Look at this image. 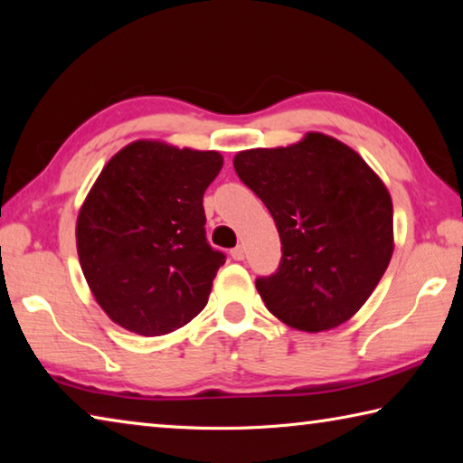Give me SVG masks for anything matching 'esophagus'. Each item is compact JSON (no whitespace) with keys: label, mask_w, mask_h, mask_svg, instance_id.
Returning a JSON list of instances; mask_svg holds the SVG:
<instances>
[{"label":"esophagus","mask_w":463,"mask_h":463,"mask_svg":"<svg viewBox=\"0 0 463 463\" xmlns=\"http://www.w3.org/2000/svg\"><path fill=\"white\" fill-rule=\"evenodd\" d=\"M231 257H232L234 261H242V260H245V247H242V245L234 247V249L231 250Z\"/></svg>","instance_id":"34e87169"}]
</instances>
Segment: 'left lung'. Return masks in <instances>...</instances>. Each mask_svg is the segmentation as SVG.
Listing matches in <instances>:
<instances>
[{"label":"left lung","instance_id":"obj_1","mask_svg":"<svg viewBox=\"0 0 463 463\" xmlns=\"http://www.w3.org/2000/svg\"><path fill=\"white\" fill-rule=\"evenodd\" d=\"M232 163L279 232V268L255 281L265 307L298 331L343 325L372 296L394 250L386 185L354 148L320 132L241 151Z\"/></svg>","mask_w":463,"mask_h":463}]
</instances>
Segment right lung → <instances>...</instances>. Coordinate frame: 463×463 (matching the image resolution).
Here are the masks:
<instances>
[{"label": "right lung", "instance_id": "obj_1", "mask_svg": "<svg viewBox=\"0 0 463 463\" xmlns=\"http://www.w3.org/2000/svg\"><path fill=\"white\" fill-rule=\"evenodd\" d=\"M216 151L137 140L101 169L77 216V253L91 294L116 325L167 335L198 317L226 255L206 241L203 192Z\"/></svg>", "mask_w": 463, "mask_h": 463}]
</instances>
